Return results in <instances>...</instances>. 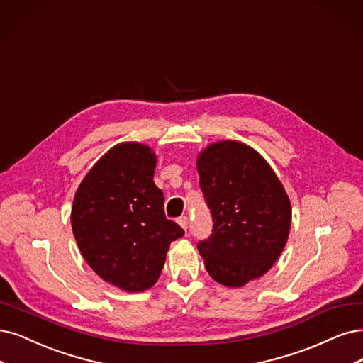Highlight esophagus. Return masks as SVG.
Returning a JSON list of instances; mask_svg holds the SVG:
<instances>
[{
	"instance_id": "1",
	"label": "esophagus",
	"mask_w": 363,
	"mask_h": 363,
	"mask_svg": "<svg viewBox=\"0 0 363 363\" xmlns=\"http://www.w3.org/2000/svg\"><path fill=\"white\" fill-rule=\"evenodd\" d=\"M178 224L182 227V229L186 232V229H189V218L186 217H181L178 218Z\"/></svg>"
}]
</instances>
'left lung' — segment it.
<instances>
[{
  "label": "left lung",
  "instance_id": "1",
  "mask_svg": "<svg viewBox=\"0 0 363 363\" xmlns=\"http://www.w3.org/2000/svg\"><path fill=\"white\" fill-rule=\"evenodd\" d=\"M197 172L213 221L199 252L217 283L242 287L263 277L283 252L290 199L267 161L236 140L206 146L197 155Z\"/></svg>",
  "mask_w": 363,
  "mask_h": 363
}]
</instances>
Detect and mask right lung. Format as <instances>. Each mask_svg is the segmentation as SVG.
I'll return each mask as SVG.
<instances>
[{
	"mask_svg": "<svg viewBox=\"0 0 363 363\" xmlns=\"http://www.w3.org/2000/svg\"><path fill=\"white\" fill-rule=\"evenodd\" d=\"M155 164L147 145H115L85 174L72 206V229L84 259L106 283L128 293L157 283L170 244L184 235L164 216Z\"/></svg>",
	"mask_w": 363,
	"mask_h": 363,
	"instance_id": "1",
	"label": "right lung"
}]
</instances>
